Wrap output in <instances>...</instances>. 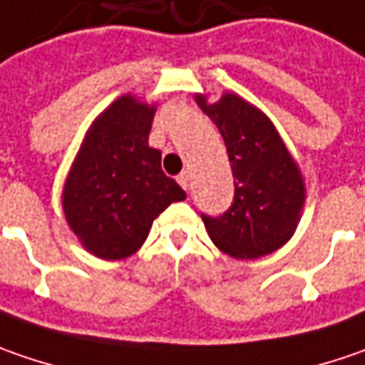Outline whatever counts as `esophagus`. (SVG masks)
Segmentation results:
<instances>
[{"instance_id": "1", "label": "esophagus", "mask_w": 365, "mask_h": 365, "mask_svg": "<svg viewBox=\"0 0 365 365\" xmlns=\"http://www.w3.org/2000/svg\"><path fill=\"white\" fill-rule=\"evenodd\" d=\"M178 183L182 185L183 190H187V185H190V175H187L185 171H183V173H180V175H178Z\"/></svg>"}]
</instances>
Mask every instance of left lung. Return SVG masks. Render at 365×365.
<instances>
[{"mask_svg": "<svg viewBox=\"0 0 365 365\" xmlns=\"http://www.w3.org/2000/svg\"><path fill=\"white\" fill-rule=\"evenodd\" d=\"M202 112L225 138L235 178L232 204L220 216L202 214L212 243L235 259H255L288 243L304 206L302 173L272 120L235 93Z\"/></svg>", "mask_w": 365, "mask_h": 365, "instance_id": "obj_1", "label": "left lung"}]
</instances>
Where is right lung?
Here are the masks:
<instances>
[{
  "label": "right lung",
  "instance_id": "right-lung-1",
  "mask_svg": "<svg viewBox=\"0 0 365 365\" xmlns=\"http://www.w3.org/2000/svg\"><path fill=\"white\" fill-rule=\"evenodd\" d=\"M155 106L122 96L89 126L63 187V210L81 245L100 259L136 253L153 220L185 192L149 147Z\"/></svg>",
  "mask_w": 365,
  "mask_h": 365
}]
</instances>
